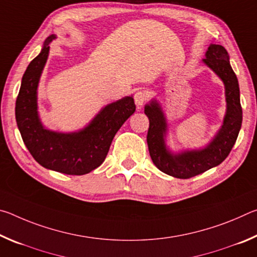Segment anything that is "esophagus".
Listing matches in <instances>:
<instances>
[{"instance_id": "esophagus-1", "label": "esophagus", "mask_w": 257, "mask_h": 257, "mask_svg": "<svg viewBox=\"0 0 257 257\" xmlns=\"http://www.w3.org/2000/svg\"><path fill=\"white\" fill-rule=\"evenodd\" d=\"M135 103H136L137 106H142L143 104L146 102L147 99V94L145 90H137L136 93H135Z\"/></svg>"}]
</instances>
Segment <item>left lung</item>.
I'll list each match as a JSON object with an SVG mask.
<instances>
[{
  "instance_id": "left-lung-1",
  "label": "left lung",
  "mask_w": 257,
  "mask_h": 257,
  "mask_svg": "<svg viewBox=\"0 0 257 257\" xmlns=\"http://www.w3.org/2000/svg\"><path fill=\"white\" fill-rule=\"evenodd\" d=\"M203 62L223 81L227 103L222 125L205 147L173 153L165 143L168 122L160 103L152 99L144 110L150 120L147 145L152 161L159 170L179 179L201 175L222 163L232 150L241 128L242 110L239 84L236 73L230 66L227 50L222 45L211 44Z\"/></svg>"
}]
</instances>
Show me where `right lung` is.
Wrapping results in <instances>:
<instances>
[{"label":"right lung","instance_id":"obj_1","mask_svg":"<svg viewBox=\"0 0 257 257\" xmlns=\"http://www.w3.org/2000/svg\"><path fill=\"white\" fill-rule=\"evenodd\" d=\"M55 38V35L46 38L41 53L26 69L16 102V120L26 147L42 167L81 176L104 162L115 134L136 105L133 96H125L104 106L78 132L60 133L45 128L38 114L37 88L49 58L50 43Z\"/></svg>","mask_w":257,"mask_h":257}]
</instances>
